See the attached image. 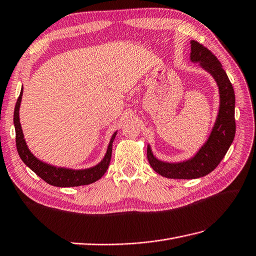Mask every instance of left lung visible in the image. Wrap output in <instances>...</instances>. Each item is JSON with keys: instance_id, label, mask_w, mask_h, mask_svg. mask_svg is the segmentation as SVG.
Here are the masks:
<instances>
[{"instance_id": "1", "label": "left lung", "mask_w": 256, "mask_h": 256, "mask_svg": "<svg viewBox=\"0 0 256 256\" xmlns=\"http://www.w3.org/2000/svg\"><path fill=\"white\" fill-rule=\"evenodd\" d=\"M191 60L200 62V66L210 72L217 82L220 108L210 138L188 162L179 164L160 162L152 155L150 147H147V158L152 168L160 176L171 179H196L210 174L227 154L236 135L234 90L222 63L210 50L195 40L191 41Z\"/></svg>"}]
</instances>
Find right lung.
<instances>
[{"mask_svg":"<svg viewBox=\"0 0 256 256\" xmlns=\"http://www.w3.org/2000/svg\"><path fill=\"white\" fill-rule=\"evenodd\" d=\"M22 88L20 90V97L16 101L14 110V126L16 133V148L24 164L28 166L36 174L40 176L41 179L46 181L48 184H51V186L58 188L87 186V184H90L99 180L100 178L106 174V169L109 167L112 154V142H114L116 133H114V136H112L104 158L101 160L100 164L94 166L92 168L84 170H73L68 168H58L54 167V166L48 164L32 155L30 150H28L25 140H24V134L20 123V106L22 101Z\"/></svg>","mask_w":256,"mask_h":256,"instance_id":"add662e5","label":"right lung"}]
</instances>
